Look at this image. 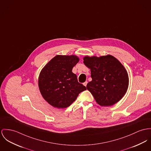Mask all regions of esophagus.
I'll return each instance as SVG.
<instances>
[{"mask_svg":"<svg viewBox=\"0 0 151 151\" xmlns=\"http://www.w3.org/2000/svg\"><path fill=\"white\" fill-rule=\"evenodd\" d=\"M87 81H85L84 83H83V85L84 86H87Z\"/></svg>","mask_w":151,"mask_h":151,"instance_id":"obj_1","label":"esophagus"}]
</instances>
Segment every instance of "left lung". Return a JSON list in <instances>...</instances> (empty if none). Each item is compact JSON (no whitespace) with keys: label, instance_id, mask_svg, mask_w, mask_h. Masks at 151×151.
<instances>
[{"label":"left lung","instance_id":"1","mask_svg":"<svg viewBox=\"0 0 151 151\" xmlns=\"http://www.w3.org/2000/svg\"><path fill=\"white\" fill-rule=\"evenodd\" d=\"M83 60L92 78L86 87L96 102L102 106H110L121 100L129 84L128 73L122 64L111 55L86 56Z\"/></svg>","mask_w":151,"mask_h":151}]
</instances>
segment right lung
I'll return each instance as SVG.
<instances>
[{
    "instance_id": "1",
    "label": "right lung",
    "mask_w": 151,
    "mask_h": 151,
    "mask_svg": "<svg viewBox=\"0 0 151 151\" xmlns=\"http://www.w3.org/2000/svg\"><path fill=\"white\" fill-rule=\"evenodd\" d=\"M74 55H58L42 70L38 79L40 91L43 98L52 106L66 108L86 88L78 82L76 75L72 72L79 62Z\"/></svg>"
}]
</instances>
